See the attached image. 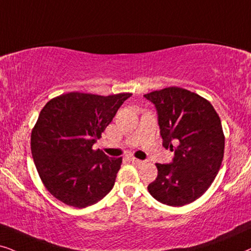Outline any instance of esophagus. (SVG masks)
<instances>
[{
  "instance_id": "obj_1",
  "label": "esophagus",
  "mask_w": 251,
  "mask_h": 251,
  "mask_svg": "<svg viewBox=\"0 0 251 251\" xmlns=\"http://www.w3.org/2000/svg\"><path fill=\"white\" fill-rule=\"evenodd\" d=\"M129 160L131 161V162H133V164H136V165H142L143 162H144L143 160H139V159H136V158H130Z\"/></svg>"
}]
</instances>
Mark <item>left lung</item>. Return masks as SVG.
<instances>
[{"label": "left lung", "mask_w": 251, "mask_h": 251, "mask_svg": "<svg viewBox=\"0 0 251 251\" xmlns=\"http://www.w3.org/2000/svg\"><path fill=\"white\" fill-rule=\"evenodd\" d=\"M158 114L162 145L174 151L173 161L155 164L158 176L148 190L158 201L183 206L209 189L224 158L225 136L213 106L181 87L144 94Z\"/></svg>", "instance_id": "left-lung-1"}]
</instances>
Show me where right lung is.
<instances>
[{"label": "right lung", "mask_w": 251, "mask_h": 251, "mask_svg": "<svg viewBox=\"0 0 251 251\" xmlns=\"http://www.w3.org/2000/svg\"><path fill=\"white\" fill-rule=\"evenodd\" d=\"M130 96L70 92L41 109L31 133L32 157L42 183L62 203L82 209L113 189L122 158L92 146Z\"/></svg>", "instance_id": "obj_1"}]
</instances>
